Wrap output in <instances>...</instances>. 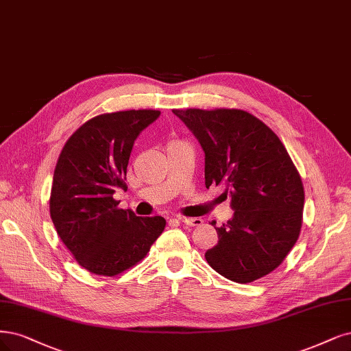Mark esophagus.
<instances>
[{"label":"esophagus","instance_id":"1","mask_svg":"<svg viewBox=\"0 0 351 351\" xmlns=\"http://www.w3.org/2000/svg\"><path fill=\"white\" fill-rule=\"evenodd\" d=\"M178 219L187 226H200L203 223V219H200V217H178Z\"/></svg>","mask_w":351,"mask_h":351}]
</instances>
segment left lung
<instances>
[{"label":"left lung","mask_w":351,"mask_h":351,"mask_svg":"<svg viewBox=\"0 0 351 351\" xmlns=\"http://www.w3.org/2000/svg\"><path fill=\"white\" fill-rule=\"evenodd\" d=\"M204 152V184H223L232 219L216 226L210 267L250 283L271 273L296 244L304 210L302 180L285 145L260 119L237 108L173 110Z\"/></svg>","instance_id":"8db88e82"}]
</instances>
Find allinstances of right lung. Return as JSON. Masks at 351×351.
Segmentation results:
<instances>
[{
	"mask_svg": "<svg viewBox=\"0 0 351 351\" xmlns=\"http://www.w3.org/2000/svg\"><path fill=\"white\" fill-rule=\"evenodd\" d=\"M158 110L95 116L72 135L59 155L51 191V217L59 238L80 265L116 276L139 263L164 228L162 216L141 217L119 209L117 190H128L126 168L141 132Z\"/></svg>",
	"mask_w": 351,
	"mask_h": 351,
	"instance_id": "add662e5",
	"label": "right lung"
}]
</instances>
